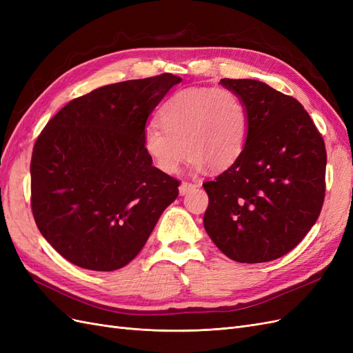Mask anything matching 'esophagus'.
Masks as SVG:
<instances>
[{"instance_id": "obj_1", "label": "esophagus", "mask_w": 353, "mask_h": 353, "mask_svg": "<svg viewBox=\"0 0 353 353\" xmlns=\"http://www.w3.org/2000/svg\"><path fill=\"white\" fill-rule=\"evenodd\" d=\"M197 185L193 184V183H187V181H184V183H181L179 185V194L181 196H185L187 193H190L191 190H194Z\"/></svg>"}]
</instances>
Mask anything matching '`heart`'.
<instances>
[{
    "mask_svg": "<svg viewBox=\"0 0 353 353\" xmlns=\"http://www.w3.org/2000/svg\"><path fill=\"white\" fill-rule=\"evenodd\" d=\"M159 123L148 125L143 134L144 150L159 170L175 174L185 153L193 170H223L244 152L250 116L232 90L187 88L162 104Z\"/></svg>",
    "mask_w": 353,
    "mask_h": 353,
    "instance_id": "obj_1",
    "label": "heart"
}]
</instances>
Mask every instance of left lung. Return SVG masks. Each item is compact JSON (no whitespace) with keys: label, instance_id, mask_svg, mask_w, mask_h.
Masks as SVG:
<instances>
[{"label":"left lung","instance_id":"obj_1","mask_svg":"<svg viewBox=\"0 0 353 353\" xmlns=\"http://www.w3.org/2000/svg\"><path fill=\"white\" fill-rule=\"evenodd\" d=\"M248 104L249 138L232 166L203 183L206 232L230 259L261 263L294 249L325 196L321 134L296 99L254 79H221Z\"/></svg>","mask_w":353,"mask_h":353}]
</instances>
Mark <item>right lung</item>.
Masks as SVG:
<instances>
[{
	"instance_id": "obj_1",
	"label": "right lung",
	"mask_w": 353,
	"mask_h": 353,
	"mask_svg": "<svg viewBox=\"0 0 353 353\" xmlns=\"http://www.w3.org/2000/svg\"><path fill=\"white\" fill-rule=\"evenodd\" d=\"M179 77L117 82L68 103L46 125L30 160L37 227L63 258L114 271L144 248L179 181L152 165L147 117Z\"/></svg>"
}]
</instances>
